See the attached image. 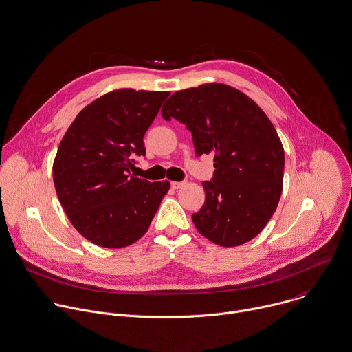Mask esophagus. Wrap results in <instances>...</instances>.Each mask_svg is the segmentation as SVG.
Segmentation results:
<instances>
[{
    "label": "esophagus",
    "instance_id": "1",
    "mask_svg": "<svg viewBox=\"0 0 352 352\" xmlns=\"http://www.w3.org/2000/svg\"><path fill=\"white\" fill-rule=\"evenodd\" d=\"M184 185H185V182H175V181L171 182V188H173V189H179V188H182Z\"/></svg>",
    "mask_w": 352,
    "mask_h": 352
}]
</instances>
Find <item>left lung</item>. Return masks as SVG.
Segmentation results:
<instances>
[{"instance_id": "8db88e82", "label": "left lung", "mask_w": 352, "mask_h": 352, "mask_svg": "<svg viewBox=\"0 0 352 352\" xmlns=\"http://www.w3.org/2000/svg\"><path fill=\"white\" fill-rule=\"evenodd\" d=\"M192 133L196 155L214 156V177L203 182L206 201L192 221L221 248L241 246L265 228L283 189L285 151L264 110L221 82L174 92L162 109Z\"/></svg>"}]
</instances>
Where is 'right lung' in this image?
<instances>
[{
  "label": "right lung",
  "mask_w": 352,
  "mask_h": 352,
  "mask_svg": "<svg viewBox=\"0 0 352 352\" xmlns=\"http://www.w3.org/2000/svg\"><path fill=\"white\" fill-rule=\"evenodd\" d=\"M168 91L113 89L87 104L65 133L52 166L58 199L81 236L106 249L140 241L170 189L131 175L144 135Z\"/></svg>",
  "instance_id": "right-lung-1"
}]
</instances>
